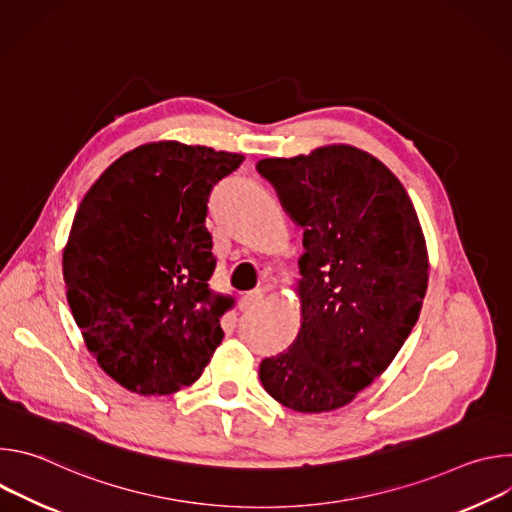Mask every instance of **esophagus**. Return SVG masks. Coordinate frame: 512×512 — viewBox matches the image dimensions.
Masks as SVG:
<instances>
[{"instance_id": "esophagus-1", "label": "esophagus", "mask_w": 512, "mask_h": 512, "mask_svg": "<svg viewBox=\"0 0 512 512\" xmlns=\"http://www.w3.org/2000/svg\"><path fill=\"white\" fill-rule=\"evenodd\" d=\"M261 300H263V289L247 291V294H245L243 300H241V310H243V312H249V310H253L255 306H259Z\"/></svg>"}]
</instances>
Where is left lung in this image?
Here are the masks:
<instances>
[{"mask_svg":"<svg viewBox=\"0 0 512 512\" xmlns=\"http://www.w3.org/2000/svg\"><path fill=\"white\" fill-rule=\"evenodd\" d=\"M257 172L306 249L302 328L259 379L294 411L340 409L385 373L419 318L429 263L417 212L395 174L352 145L259 160Z\"/></svg>","mask_w":512,"mask_h":512,"instance_id":"obj_1","label":"left lung"}]
</instances>
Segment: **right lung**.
I'll return each instance as SVG.
<instances>
[{
    "mask_svg": "<svg viewBox=\"0 0 512 512\" xmlns=\"http://www.w3.org/2000/svg\"><path fill=\"white\" fill-rule=\"evenodd\" d=\"M245 156L156 141L85 194L62 253L66 300L89 352L121 387L172 395L202 375L235 300L210 289L208 196Z\"/></svg>",
    "mask_w": 512,
    "mask_h": 512,
    "instance_id": "add662e5",
    "label": "right lung"
}]
</instances>
